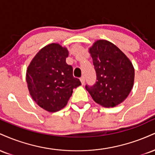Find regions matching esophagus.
Here are the masks:
<instances>
[{
    "instance_id": "34e87169",
    "label": "esophagus",
    "mask_w": 155,
    "mask_h": 155,
    "mask_svg": "<svg viewBox=\"0 0 155 155\" xmlns=\"http://www.w3.org/2000/svg\"><path fill=\"white\" fill-rule=\"evenodd\" d=\"M80 81H81V84H84V82H85V78L84 76H82L81 78H80Z\"/></svg>"
}]
</instances>
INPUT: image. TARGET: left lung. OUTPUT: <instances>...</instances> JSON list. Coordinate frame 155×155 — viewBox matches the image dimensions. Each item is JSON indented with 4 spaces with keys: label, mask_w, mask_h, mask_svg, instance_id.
Returning <instances> with one entry per match:
<instances>
[{
    "label": "left lung",
    "mask_w": 155,
    "mask_h": 155,
    "mask_svg": "<svg viewBox=\"0 0 155 155\" xmlns=\"http://www.w3.org/2000/svg\"><path fill=\"white\" fill-rule=\"evenodd\" d=\"M97 81L85 88L94 101L104 107H114L127 98L134 83L135 71L130 60L117 46L97 40L89 49Z\"/></svg>",
    "instance_id": "8db88e82"
}]
</instances>
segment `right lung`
<instances>
[{
    "mask_svg": "<svg viewBox=\"0 0 155 155\" xmlns=\"http://www.w3.org/2000/svg\"><path fill=\"white\" fill-rule=\"evenodd\" d=\"M68 51L59 44L42 48L28 65L26 81L33 100L46 111L56 112L66 106L73 90L81 81L65 62Z\"/></svg>",
    "mask_w": 155,
    "mask_h": 155,
    "instance_id": "add662e5",
    "label": "right lung"
}]
</instances>
